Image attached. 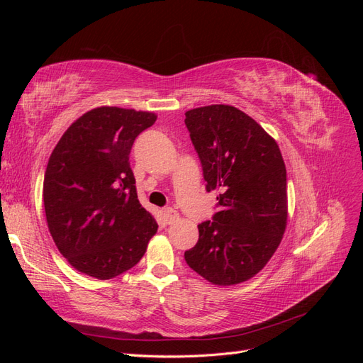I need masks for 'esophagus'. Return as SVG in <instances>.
<instances>
[{"label": "esophagus", "mask_w": 363, "mask_h": 363, "mask_svg": "<svg viewBox=\"0 0 363 363\" xmlns=\"http://www.w3.org/2000/svg\"><path fill=\"white\" fill-rule=\"evenodd\" d=\"M163 216H164V221H167L168 224L174 223L175 219H179V213H177V211H174L172 207L164 208V211H163Z\"/></svg>", "instance_id": "34e87169"}]
</instances>
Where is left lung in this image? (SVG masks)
I'll return each mask as SVG.
<instances>
[{
    "label": "left lung",
    "mask_w": 363,
    "mask_h": 363,
    "mask_svg": "<svg viewBox=\"0 0 363 363\" xmlns=\"http://www.w3.org/2000/svg\"><path fill=\"white\" fill-rule=\"evenodd\" d=\"M206 189H221L218 212L199 225L188 265L218 286L242 283L267 265L288 221L286 167L277 142L233 106L184 113Z\"/></svg>",
    "instance_id": "obj_1"
}]
</instances>
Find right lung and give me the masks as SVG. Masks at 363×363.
<instances>
[{
	"mask_svg": "<svg viewBox=\"0 0 363 363\" xmlns=\"http://www.w3.org/2000/svg\"><path fill=\"white\" fill-rule=\"evenodd\" d=\"M151 112L96 107L65 131L52 150L43 206L50 233L71 265L98 280L133 268L157 232L140 206L130 151L156 123Z\"/></svg>",
	"mask_w": 363,
	"mask_h": 363,
	"instance_id": "1",
	"label": "right lung"
}]
</instances>
